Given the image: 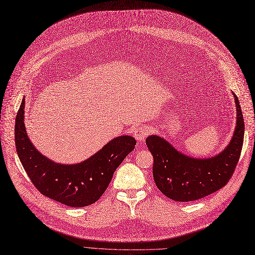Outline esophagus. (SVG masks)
I'll return each instance as SVG.
<instances>
[{"label":"esophagus","instance_id":"1","mask_svg":"<svg viewBox=\"0 0 255 255\" xmlns=\"http://www.w3.org/2000/svg\"><path fill=\"white\" fill-rule=\"evenodd\" d=\"M146 134H148V130H146L144 126H138L134 129V131H133V135H134V137L138 141H142Z\"/></svg>","mask_w":255,"mask_h":255}]
</instances>
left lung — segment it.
<instances>
[{
  "label": "left lung",
  "mask_w": 255,
  "mask_h": 255,
  "mask_svg": "<svg viewBox=\"0 0 255 255\" xmlns=\"http://www.w3.org/2000/svg\"><path fill=\"white\" fill-rule=\"evenodd\" d=\"M237 124L229 145L209 158H194L175 149L160 135L145 143L154 158L153 177L158 189L176 202H191L216 192L227 184L238 164L244 141L245 123L236 94Z\"/></svg>",
  "instance_id": "obj_1"
}]
</instances>
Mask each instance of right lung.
<instances>
[{"mask_svg": "<svg viewBox=\"0 0 255 255\" xmlns=\"http://www.w3.org/2000/svg\"><path fill=\"white\" fill-rule=\"evenodd\" d=\"M24 100L15 119V145L20 162L34 186L43 195L68 207L82 208L97 202L109 187L115 170L134 150L135 138L118 136L83 162L57 163L40 153L28 137Z\"/></svg>", "mask_w": 255, "mask_h": 255, "instance_id": "right-lung-1", "label": "right lung"}]
</instances>
